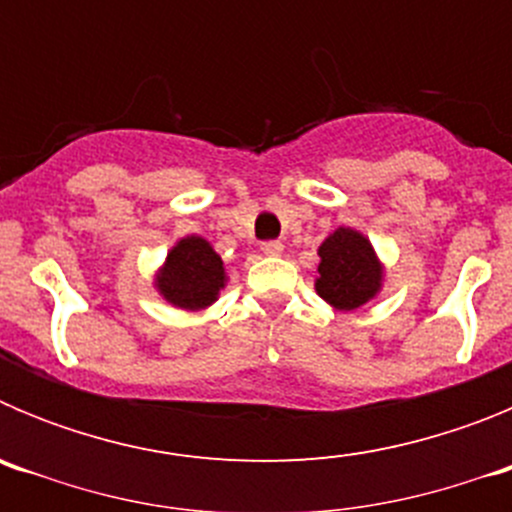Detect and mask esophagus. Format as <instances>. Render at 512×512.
Masks as SVG:
<instances>
[{
	"instance_id": "esophagus-1",
	"label": "esophagus",
	"mask_w": 512,
	"mask_h": 512,
	"mask_svg": "<svg viewBox=\"0 0 512 512\" xmlns=\"http://www.w3.org/2000/svg\"><path fill=\"white\" fill-rule=\"evenodd\" d=\"M261 251H264V256H279L284 251V246L279 241H264L261 243Z\"/></svg>"
}]
</instances>
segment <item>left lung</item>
<instances>
[{"instance_id":"left-lung-1","label":"left lung","mask_w":512,"mask_h":512,"mask_svg":"<svg viewBox=\"0 0 512 512\" xmlns=\"http://www.w3.org/2000/svg\"><path fill=\"white\" fill-rule=\"evenodd\" d=\"M315 289L336 310H356L382 287V264L372 243L351 228H338L318 248Z\"/></svg>"}]
</instances>
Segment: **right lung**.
<instances>
[{"label": "right lung", "mask_w": 512, "mask_h": 512, "mask_svg": "<svg viewBox=\"0 0 512 512\" xmlns=\"http://www.w3.org/2000/svg\"><path fill=\"white\" fill-rule=\"evenodd\" d=\"M156 287L171 305L202 310L212 305L217 292L225 287L223 259L205 238L189 235L171 248L164 269L158 271Z\"/></svg>", "instance_id": "add662e5"}]
</instances>
